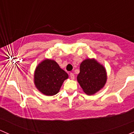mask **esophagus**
<instances>
[{
  "instance_id": "1",
  "label": "esophagus",
  "mask_w": 134,
  "mask_h": 134,
  "mask_svg": "<svg viewBox=\"0 0 134 134\" xmlns=\"http://www.w3.org/2000/svg\"><path fill=\"white\" fill-rule=\"evenodd\" d=\"M70 79H72V80H74V79H75V75H74V74H73V73H70Z\"/></svg>"
}]
</instances>
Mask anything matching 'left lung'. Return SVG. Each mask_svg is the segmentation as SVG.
Segmentation results:
<instances>
[{"label":"left lung","mask_w":134,"mask_h":134,"mask_svg":"<svg viewBox=\"0 0 134 134\" xmlns=\"http://www.w3.org/2000/svg\"><path fill=\"white\" fill-rule=\"evenodd\" d=\"M78 82L87 95H93L104 87L107 79V71L94 59H87L81 63Z\"/></svg>","instance_id":"obj_1"}]
</instances>
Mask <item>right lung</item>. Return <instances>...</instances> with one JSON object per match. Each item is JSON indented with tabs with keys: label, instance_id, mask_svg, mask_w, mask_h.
Returning <instances> with one entry per match:
<instances>
[{
	"label": "right lung",
	"instance_id": "obj_1",
	"mask_svg": "<svg viewBox=\"0 0 134 134\" xmlns=\"http://www.w3.org/2000/svg\"><path fill=\"white\" fill-rule=\"evenodd\" d=\"M68 75L55 60L45 59L38 64L34 74V83L38 91L46 96L57 94Z\"/></svg>",
	"mask_w": 134,
	"mask_h": 134
}]
</instances>
